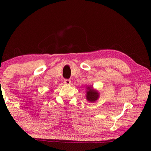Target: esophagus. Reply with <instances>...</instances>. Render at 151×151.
<instances>
[{"instance_id": "obj_1", "label": "esophagus", "mask_w": 151, "mask_h": 151, "mask_svg": "<svg viewBox=\"0 0 151 151\" xmlns=\"http://www.w3.org/2000/svg\"><path fill=\"white\" fill-rule=\"evenodd\" d=\"M70 82H71V81H70L69 79H65V80H64V83H65V84H67V85H69L70 84Z\"/></svg>"}]
</instances>
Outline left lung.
Wrapping results in <instances>:
<instances>
[{
  "mask_svg": "<svg viewBox=\"0 0 151 151\" xmlns=\"http://www.w3.org/2000/svg\"><path fill=\"white\" fill-rule=\"evenodd\" d=\"M86 90V99L89 102H93L97 100L99 97V93L95 89H93L91 86H88Z\"/></svg>",
  "mask_w": 151,
  "mask_h": 151,
  "instance_id": "1",
  "label": "left lung"
}]
</instances>
